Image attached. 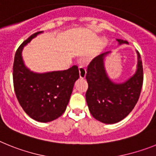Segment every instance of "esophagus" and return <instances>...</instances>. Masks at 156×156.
<instances>
[{
    "mask_svg": "<svg viewBox=\"0 0 156 156\" xmlns=\"http://www.w3.org/2000/svg\"><path fill=\"white\" fill-rule=\"evenodd\" d=\"M79 69V76L80 78H85L86 76V69L83 67H78Z\"/></svg>",
    "mask_w": 156,
    "mask_h": 156,
    "instance_id": "esophagus-1",
    "label": "esophagus"
}]
</instances>
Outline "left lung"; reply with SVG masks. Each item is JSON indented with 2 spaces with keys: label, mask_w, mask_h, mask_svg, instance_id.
Wrapping results in <instances>:
<instances>
[{
  "label": "left lung",
  "mask_w": 156,
  "mask_h": 156,
  "mask_svg": "<svg viewBox=\"0 0 156 156\" xmlns=\"http://www.w3.org/2000/svg\"><path fill=\"white\" fill-rule=\"evenodd\" d=\"M119 44H128L117 39ZM111 52L97 55L87 68L86 102L93 118L106 124L119 122L132 112L140 97L143 85V66L139 52L135 74L123 83L112 82L107 74L104 57Z\"/></svg>",
  "instance_id": "1"
}]
</instances>
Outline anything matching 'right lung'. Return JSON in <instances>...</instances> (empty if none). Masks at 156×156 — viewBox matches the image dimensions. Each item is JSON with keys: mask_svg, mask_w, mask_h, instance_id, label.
I'll list each match as a JSON object with an SVG mask.
<instances>
[{"mask_svg": "<svg viewBox=\"0 0 156 156\" xmlns=\"http://www.w3.org/2000/svg\"><path fill=\"white\" fill-rule=\"evenodd\" d=\"M43 31L22 43L15 55L13 84L19 103L31 119L41 122L53 121L67 108L74 82L79 78L77 66L65 70L35 73L26 67L22 51L26 44Z\"/></svg>", "mask_w": 156, "mask_h": 156, "instance_id": "1", "label": "right lung"}]
</instances>
